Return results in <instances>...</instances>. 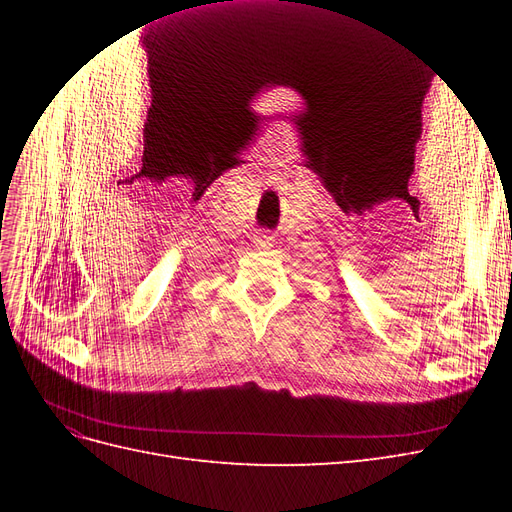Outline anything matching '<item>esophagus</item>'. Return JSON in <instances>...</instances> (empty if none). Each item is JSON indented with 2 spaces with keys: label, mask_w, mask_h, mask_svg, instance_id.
I'll use <instances>...</instances> for the list:
<instances>
[{
  "label": "esophagus",
  "mask_w": 512,
  "mask_h": 512,
  "mask_svg": "<svg viewBox=\"0 0 512 512\" xmlns=\"http://www.w3.org/2000/svg\"><path fill=\"white\" fill-rule=\"evenodd\" d=\"M254 245L258 247V250H267V247L273 245V235H269V232H256Z\"/></svg>",
  "instance_id": "obj_1"
}]
</instances>
